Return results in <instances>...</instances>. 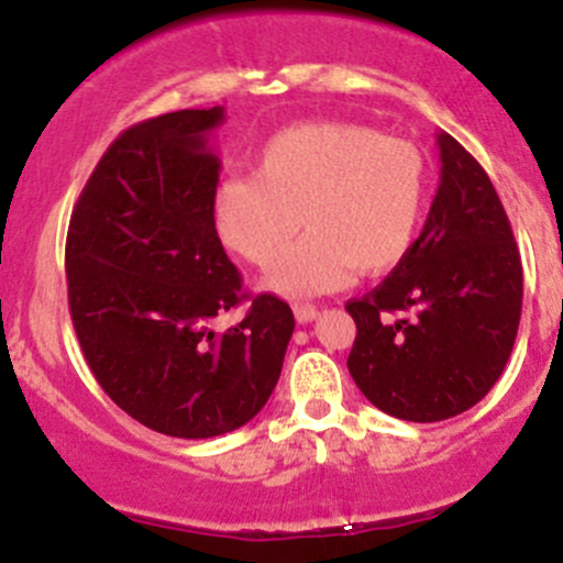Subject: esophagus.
<instances>
[{"mask_svg": "<svg viewBox=\"0 0 563 563\" xmlns=\"http://www.w3.org/2000/svg\"><path fill=\"white\" fill-rule=\"evenodd\" d=\"M295 319L300 321V324H308V321H313L316 316H319V308L311 306V302H295Z\"/></svg>", "mask_w": 563, "mask_h": 563, "instance_id": "esophagus-1", "label": "esophagus"}]
</instances>
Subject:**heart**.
I'll return each instance as SVG.
<instances>
[{"label":"heart","instance_id":"heart-1","mask_svg":"<svg viewBox=\"0 0 563 563\" xmlns=\"http://www.w3.org/2000/svg\"><path fill=\"white\" fill-rule=\"evenodd\" d=\"M426 197L418 145L356 122H300L257 148L255 175L220 183L212 218L220 242L257 268L278 263L302 219L309 233L268 284L321 295L353 271L396 268L418 239Z\"/></svg>","mask_w":563,"mask_h":563}]
</instances>
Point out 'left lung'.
Wrapping results in <instances>:
<instances>
[{
	"instance_id": "obj_1",
	"label": "left lung",
	"mask_w": 563,
	"mask_h": 563,
	"mask_svg": "<svg viewBox=\"0 0 563 563\" xmlns=\"http://www.w3.org/2000/svg\"><path fill=\"white\" fill-rule=\"evenodd\" d=\"M441 183L412 250L364 298L349 372L399 420L439 422L489 394L514 351L523 268L489 175L439 132Z\"/></svg>"
}]
</instances>
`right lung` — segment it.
<instances>
[{"label": "right lung", "instance_id": "right-lung-1", "mask_svg": "<svg viewBox=\"0 0 563 563\" xmlns=\"http://www.w3.org/2000/svg\"><path fill=\"white\" fill-rule=\"evenodd\" d=\"M223 109H186L132 124L81 188L66 236L68 311L95 380L130 418L178 439L250 422L282 375L295 330L287 302L250 298L212 205L220 159L207 135ZM236 328L209 321L239 301Z\"/></svg>", "mask_w": 563, "mask_h": 563}]
</instances>
